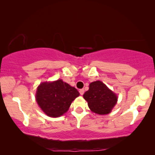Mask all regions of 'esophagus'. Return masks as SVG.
<instances>
[{"label":"esophagus","instance_id":"obj_1","mask_svg":"<svg viewBox=\"0 0 155 155\" xmlns=\"http://www.w3.org/2000/svg\"><path fill=\"white\" fill-rule=\"evenodd\" d=\"M84 92H85V91H84L83 89H81V90H79V93H80L81 95H83Z\"/></svg>","mask_w":155,"mask_h":155}]
</instances>
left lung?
Returning <instances> with one entry per match:
<instances>
[{
  "mask_svg": "<svg viewBox=\"0 0 155 155\" xmlns=\"http://www.w3.org/2000/svg\"><path fill=\"white\" fill-rule=\"evenodd\" d=\"M87 101L88 107L93 112L100 115H105L111 112L117 103V96L100 81L90 84V88L83 94Z\"/></svg>",
  "mask_w": 155,
  "mask_h": 155,
  "instance_id": "1",
  "label": "left lung"
}]
</instances>
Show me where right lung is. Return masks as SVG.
<instances>
[{
    "label": "right lung",
    "mask_w": 155,
    "mask_h": 155,
    "mask_svg": "<svg viewBox=\"0 0 155 155\" xmlns=\"http://www.w3.org/2000/svg\"><path fill=\"white\" fill-rule=\"evenodd\" d=\"M79 96L78 90L62 80L41 83L37 89L36 101L50 117H59L66 112L72 102Z\"/></svg>",
    "instance_id": "add662e5"
}]
</instances>
